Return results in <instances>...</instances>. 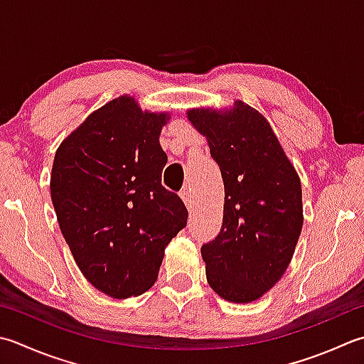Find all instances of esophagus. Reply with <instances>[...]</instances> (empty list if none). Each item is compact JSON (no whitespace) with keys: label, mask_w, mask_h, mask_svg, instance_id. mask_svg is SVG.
<instances>
[{"label":"esophagus","mask_w":364,"mask_h":364,"mask_svg":"<svg viewBox=\"0 0 364 364\" xmlns=\"http://www.w3.org/2000/svg\"><path fill=\"white\" fill-rule=\"evenodd\" d=\"M181 198H183V202H184V205L188 206L189 210H192V206H194V200H192V194H191V189H183L181 191Z\"/></svg>","instance_id":"esophagus-1"}]
</instances>
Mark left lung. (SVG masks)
I'll use <instances>...</instances> for the list:
<instances>
[{"mask_svg": "<svg viewBox=\"0 0 364 364\" xmlns=\"http://www.w3.org/2000/svg\"><path fill=\"white\" fill-rule=\"evenodd\" d=\"M224 180L218 237L202 246L206 281L232 303H251L281 279L303 227L301 181L267 118L243 101L191 109Z\"/></svg>", "mask_w": 364, "mask_h": 364, "instance_id": "obj_1", "label": "left lung"}]
</instances>
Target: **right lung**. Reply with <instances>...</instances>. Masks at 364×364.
<instances>
[{
	"instance_id": "right-lung-1",
	"label": "right lung",
	"mask_w": 364,
	"mask_h": 364,
	"mask_svg": "<svg viewBox=\"0 0 364 364\" xmlns=\"http://www.w3.org/2000/svg\"><path fill=\"white\" fill-rule=\"evenodd\" d=\"M168 118L119 96L55 154L50 196L63 237L88 282L118 300L153 286L164 249L188 223L181 198L161 184L167 154L159 135Z\"/></svg>"
}]
</instances>
